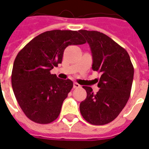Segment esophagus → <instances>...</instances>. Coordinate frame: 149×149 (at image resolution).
Returning <instances> with one entry per match:
<instances>
[{"label":"esophagus","mask_w":149,"mask_h":149,"mask_svg":"<svg viewBox=\"0 0 149 149\" xmlns=\"http://www.w3.org/2000/svg\"><path fill=\"white\" fill-rule=\"evenodd\" d=\"M73 88H81V85L78 84V83L74 82V83H73Z\"/></svg>","instance_id":"obj_1"}]
</instances>
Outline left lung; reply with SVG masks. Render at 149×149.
<instances>
[{
    "mask_svg": "<svg viewBox=\"0 0 149 149\" xmlns=\"http://www.w3.org/2000/svg\"><path fill=\"white\" fill-rule=\"evenodd\" d=\"M80 33L90 46L93 70L101 73L97 93L91 87L83 86L87 97L80 104V111L92 125H106L117 117L128 102L134 68L128 52L107 35L97 31Z\"/></svg>",
    "mask_w": 149,
    "mask_h": 149,
    "instance_id": "left-lung-1",
    "label": "left lung"
}]
</instances>
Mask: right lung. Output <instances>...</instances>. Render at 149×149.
Returning <instances> with one entry per match:
<instances>
[{"instance_id":"right-lung-1","label":"right lung","mask_w":149,"mask_h":149,"mask_svg":"<svg viewBox=\"0 0 149 149\" xmlns=\"http://www.w3.org/2000/svg\"><path fill=\"white\" fill-rule=\"evenodd\" d=\"M85 42L80 31H47L18 52L12 71V87L21 109L31 120L49 124L58 117L73 83L69 79H59L50 71L61 63L66 47Z\"/></svg>"}]
</instances>
